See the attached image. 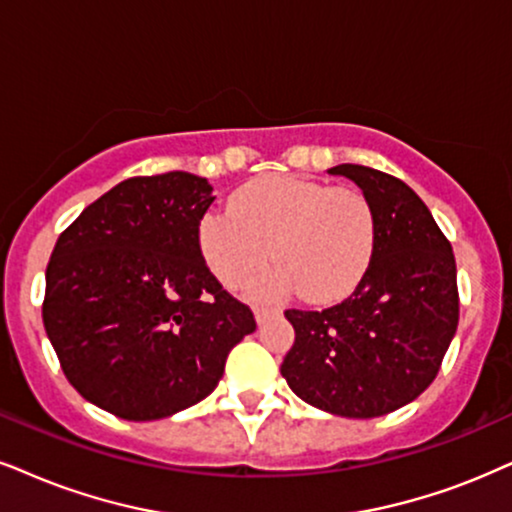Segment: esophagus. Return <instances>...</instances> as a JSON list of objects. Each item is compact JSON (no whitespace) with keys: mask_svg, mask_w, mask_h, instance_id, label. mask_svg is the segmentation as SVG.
<instances>
[{"mask_svg":"<svg viewBox=\"0 0 512 512\" xmlns=\"http://www.w3.org/2000/svg\"><path fill=\"white\" fill-rule=\"evenodd\" d=\"M276 314H278L276 307H255V319H257V323L269 321L271 316H276Z\"/></svg>","mask_w":512,"mask_h":512,"instance_id":"34e87169","label":"esophagus"}]
</instances>
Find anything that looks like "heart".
<instances>
[{"mask_svg":"<svg viewBox=\"0 0 512 512\" xmlns=\"http://www.w3.org/2000/svg\"><path fill=\"white\" fill-rule=\"evenodd\" d=\"M378 217L364 191L331 186L300 174H267L234 193L229 212L200 219L198 245L219 283L252 286L257 297H278L300 286L307 300L331 302L347 295L371 264Z\"/></svg>","mask_w":512,"mask_h":512,"instance_id":"obj_1","label":"heart"}]
</instances>
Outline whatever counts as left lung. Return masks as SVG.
I'll list each match as a JSON object with an SVG mask.
<instances>
[{"mask_svg": "<svg viewBox=\"0 0 512 512\" xmlns=\"http://www.w3.org/2000/svg\"><path fill=\"white\" fill-rule=\"evenodd\" d=\"M378 217L366 274L331 307L286 309L295 342L281 375L297 397L345 418L397 411L428 390L458 326L456 260L428 205L392 174L345 163Z\"/></svg>", "mask_w": 512, "mask_h": 512, "instance_id": "1", "label": "left lung"}]
</instances>
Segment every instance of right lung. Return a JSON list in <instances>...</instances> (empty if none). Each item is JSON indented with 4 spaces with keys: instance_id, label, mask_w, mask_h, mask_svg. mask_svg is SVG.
<instances>
[{
    "instance_id": "right-lung-1",
    "label": "right lung",
    "mask_w": 512,
    "mask_h": 512,
    "mask_svg": "<svg viewBox=\"0 0 512 512\" xmlns=\"http://www.w3.org/2000/svg\"><path fill=\"white\" fill-rule=\"evenodd\" d=\"M208 179L120 181L58 236L42 319L68 383L125 420H158L215 390L229 352L257 328L208 269L198 226Z\"/></svg>"
}]
</instances>
